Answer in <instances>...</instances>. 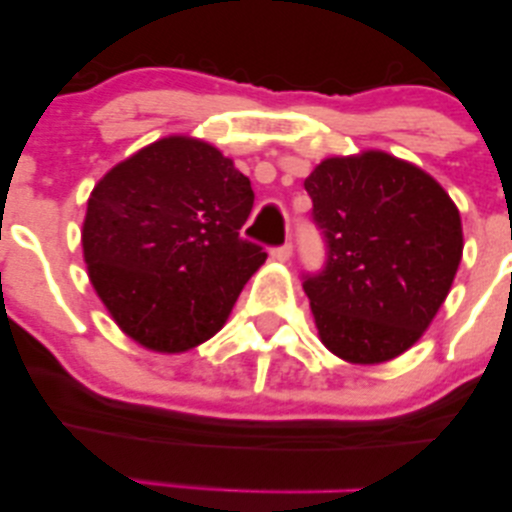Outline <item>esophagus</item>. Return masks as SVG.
<instances>
[{"label": "esophagus", "mask_w": 512, "mask_h": 512, "mask_svg": "<svg viewBox=\"0 0 512 512\" xmlns=\"http://www.w3.org/2000/svg\"><path fill=\"white\" fill-rule=\"evenodd\" d=\"M291 252H293V245L284 243V245H279V248L272 250V257L276 262H286L291 257Z\"/></svg>", "instance_id": "1"}]
</instances>
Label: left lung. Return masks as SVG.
<instances>
[{"label":"left lung","mask_w":512,"mask_h":512,"mask_svg":"<svg viewBox=\"0 0 512 512\" xmlns=\"http://www.w3.org/2000/svg\"><path fill=\"white\" fill-rule=\"evenodd\" d=\"M325 267L303 274L322 344L349 363H383L424 334L462 260L448 192L407 161L366 151L305 178Z\"/></svg>","instance_id":"obj_1"}]
</instances>
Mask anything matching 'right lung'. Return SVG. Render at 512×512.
<instances>
[{"instance_id":"1","label":"right lung","mask_w":512,"mask_h":512,"mask_svg":"<svg viewBox=\"0 0 512 512\" xmlns=\"http://www.w3.org/2000/svg\"><path fill=\"white\" fill-rule=\"evenodd\" d=\"M255 192L219 149L166 137L93 187L81 231L88 276L120 330L178 354L226 322L267 252L240 238Z\"/></svg>"}]
</instances>
